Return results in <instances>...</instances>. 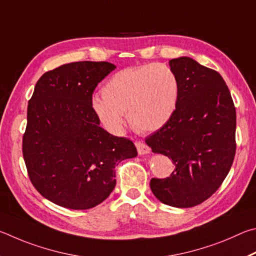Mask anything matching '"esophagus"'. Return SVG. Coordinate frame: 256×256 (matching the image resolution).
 <instances>
[{"label": "esophagus", "instance_id": "obj_1", "mask_svg": "<svg viewBox=\"0 0 256 256\" xmlns=\"http://www.w3.org/2000/svg\"><path fill=\"white\" fill-rule=\"evenodd\" d=\"M135 145L137 147V150H138V154H148L150 152V148L148 146H147L144 142H140V140H136L135 142Z\"/></svg>", "mask_w": 256, "mask_h": 256}]
</instances>
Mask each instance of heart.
Returning a JSON list of instances; mask_svg holds the SVG:
<instances>
[{
	"label": "heart",
	"instance_id": "heart-1",
	"mask_svg": "<svg viewBox=\"0 0 256 256\" xmlns=\"http://www.w3.org/2000/svg\"><path fill=\"white\" fill-rule=\"evenodd\" d=\"M180 82L171 67L146 64L128 67L106 80L102 96L92 98V108L103 126L119 134L129 124L140 132H155L166 124L176 112Z\"/></svg>",
	"mask_w": 256,
	"mask_h": 256
}]
</instances>
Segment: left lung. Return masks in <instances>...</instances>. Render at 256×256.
Instances as JSON below:
<instances>
[{"instance_id": "1", "label": "left lung", "mask_w": 256, "mask_h": 256, "mask_svg": "<svg viewBox=\"0 0 256 256\" xmlns=\"http://www.w3.org/2000/svg\"><path fill=\"white\" fill-rule=\"evenodd\" d=\"M170 67L180 82L176 109L145 142L176 168L168 178H152L150 186L160 202L190 208L209 199L230 172L236 153V109L218 72L189 57L174 58Z\"/></svg>"}]
</instances>
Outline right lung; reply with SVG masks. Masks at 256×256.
Returning a JSON list of instances; mask_svg holds the SVG:
<instances>
[{"label":"right lung","mask_w":256,"mask_h":256,"mask_svg":"<svg viewBox=\"0 0 256 256\" xmlns=\"http://www.w3.org/2000/svg\"><path fill=\"white\" fill-rule=\"evenodd\" d=\"M116 68L108 62H75L38 80L26 112L22 154L31 183L60 207L84 210L116 186L114 168L137 155L134 142L100 127L92 108L98 84Z\"/></svg>","instance_id":"obj_1"}]
</instances>
